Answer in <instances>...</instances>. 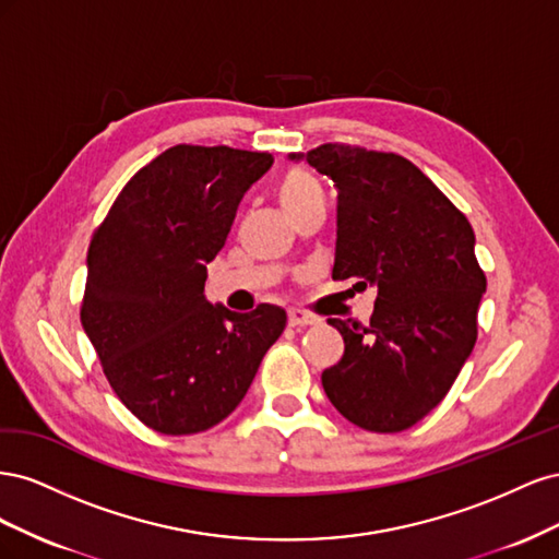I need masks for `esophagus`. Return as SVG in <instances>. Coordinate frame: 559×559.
<instances>
[{
  "label": "esophagus",
  "instance_id": "1",
  "mask_svg": "<svg viewBox=\"0 0 559 559\" xmlns=\"http://www.w3.org/2000/svg\"><path fill=\"white\" fill-rule=\"evenodd\" d=\"M321 321H324V319L317 317V314H310L306 310H298V308L289 310V324L292 326H319Z\"/></svg>",
  "mask_w": 559,
  "mask_h": 559
}]
</instances>
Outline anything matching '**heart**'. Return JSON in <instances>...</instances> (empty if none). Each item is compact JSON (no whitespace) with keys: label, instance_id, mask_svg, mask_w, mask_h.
I'll return each instance as SVG.
<instances>
[{"label":"heart","instance_id":"obj_1","mask_svg":"<svg viewBox=\"0 0 559 559\" xmlns=\"http://www.w3.org/2000/svg\"><path fill=\"white\" fill-rule=\"evenodd\" d=\"M314 198H324V191H321L319 181L308 170L296 167V170H289L284 175L280 183V202L286 212H294L302 205H308Z\"/></svg>","mask_w":559,"mask_h":559}]
</instances>
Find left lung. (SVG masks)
<instances>
[{
    "label": "left lung",
    "instance_id": "obj_1",
    "mask_svg": "<svg viewBox=\"0 0 559 559\" xmlns=\"http://www.w3.org/2000/svg\"><path fill=\"white\" fill-rule=\"evenodd\" d=\"M337 189L333 280L378 286L370 324L329 319L345 354L321 373L335 411L403 431L445 399L478 337L485 273L468 218L408 158L349 144L308 154Z\"/></svg>",
    "mask_w": 559,
    "mask_h": 559
}]
</instances>
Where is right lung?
Segmentation results:
<instances>
[{
  "mask_svg": "<svg viewBox=\"0 0 559 559\" xmlns=\"http://www.w3.org/2000/svg\"><path fill=\"white\" fill-rule=\"evenodd\" d=\"M273 156L177 144L118 193L88 247L81 324L126 408L167 436L226 419L286 326L261 306L230 312L205 298L207 263Z\"/></svg>",
  "mask_w": 559,
  "mask_h": 559,
  "instance_id": "1",
  "label": "right lung"
}]
</instances>
